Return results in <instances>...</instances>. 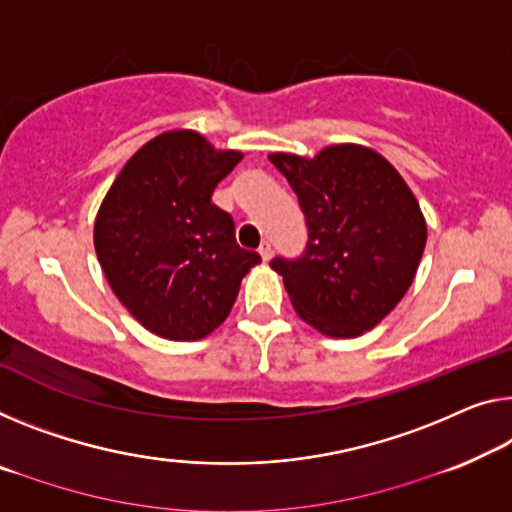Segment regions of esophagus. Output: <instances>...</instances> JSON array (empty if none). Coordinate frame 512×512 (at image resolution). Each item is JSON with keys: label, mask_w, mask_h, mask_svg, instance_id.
I'll use <instances>...</instances> for the list:
<instances>
[{"label": "esophagus", "mask_w": 512, "mask_h": 512, "mask_svg": "<svg viewBox=\"0 0 512 512\" xmlns=\"http://www.w3.org/2000/svg\"><path fill=\"white\" fill-rule=\"evenodd\" d=\"M258 254H261L263 261H267V258L272 256V242L270 240H263L261 247H258Z\"/></svg>", "instance_id": "obj_1"}]
</instances>
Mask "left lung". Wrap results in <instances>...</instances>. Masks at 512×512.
<instances>
[{
    "label": "left lung",
    "mask_w": 512,
    "mask_h": 512,
    "mask_svg": "<svg viewBox=\"0 0 512 512\" xmlns=\"http://www.w3.org/2000/svg\"><path fill=\"white\" fill-rule=\"evenodd\" d=\"M300 201L304 251L272 258L297 316L318 332L352 338L373 329L414 281L426 222L410 187L364 146H329L313 160L270 155Z\"/></svg>",
    "instance_id": "1"
}]
</instances>
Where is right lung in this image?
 <instances>
[{"mask_svg":"<svg viewBox=\"0 0 512 512\" xmlns=\"http://www.w3.org/2000/svg\"><path fill=\"white\" fill-rule=\"evenodd\" d=\"M242 160L192 130L164 132L130 157L96 217V254L116 297L153 334L199 341L233 309L261 263L235 242L212 192Z\"/></svg>","mask_w":512,"mask_h":512,"instance_id":"1","label":"right lung"}]
</instances>
